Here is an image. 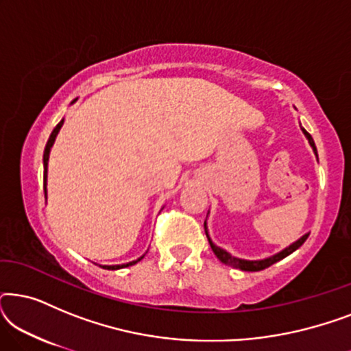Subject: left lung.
I'll use <instances>...</instances> for the list:
<instances>
[{"instance_id": "left-lung-1", "label": "left lung", "mask_w": 351, "mask_h": 351, "mask_svg": "<svg viewBox=\"0 0 351 351\" xmlns=\"http://www.w3.org/2000/svg\"><path fill=\"white\" fill-rule=\"evenodd\" d=\"M300 129H302V132H304V136L306 137V141H308L311 150H313L315 156H316V160H318V152H316V145H315L313 138H311L310 134L306 132L304 128L300 126ZM208 215H209V210H208ZM204 232H206V237H208V239H209L210 249H213L219 261L223 262L225 265L233 267V268H239V270H244V271H258V270H263V268L273 265V263H276L278 261H281V258H285V257L289 256V254L294 252L295 249H299L302 244L305 243V239L308 238V234H310V233L302 234V237L297 239V241L289 244V246H286L285 249H281L280 252L273 254V256H268L265 258H257V261H247V258H239V257L232 256V254H230L228 251H225V249L217 246V244H215L213 239H210L209 230H208V217H206V220H204Z\"/></svg>"}]
</instances>
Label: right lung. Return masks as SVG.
<instances>
[{
	"label": "right lung",
	"mask_w": 351,
	"mask_h": 351,
	"mask_svg": "<svg viewBox=\"0 0 351 351\" xmlns=\"http://www.w3.org/2000/svg\"><path fill=\"white\" fill-rule=\"evenodd\" d=\"M75 100H76V99H75ZM75 100H73V102H71V104H75ZM62 126H64V118H62V121H60L59 124H57V126L54 128V131L51 132L49 141H47V143H46V148H45V155H43V166H45V195H46V196H47V189H46V185H47V162H49L51 148H52V145H54L56 137H57V134H59V131H60V128H62ZM143 256H145V254H143ZM143 256H141V257L136 258V261H132V262L121 263V265H99V267L105 268V270H119V268H124V267L134 265V263H137L138 261H142Z\"/></svg>",
	"instance_id": "1"
}]
</instances>
